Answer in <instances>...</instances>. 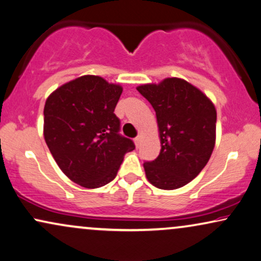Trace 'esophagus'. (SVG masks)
Returning <instances> with one entry per match:
<instances>
[{
	"instance_id": "esophagus-1",
	"label": "esophagus",
	"mask_w": 261,
	"mask_h": 261,
	"mask_svg": "<svg viewBox=\"0 0 261 261\" xmlns=\"http://www.w3.org/2000/svg\"><path fill=\"white\" fill-rule=\"evenodd\" d=\"M135 144H136L137 148L140 147V144H141V136H137L136 138H135Z\"/></svg>"
}]
</instances>
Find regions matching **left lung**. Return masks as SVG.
Here are the masks:
<instances>
[{"label":"left lung","mask_w":261,"mask_h":261,"mask_svg":"<svg viewBox=\"0 0 261 261\" xmlns=\"http://www.w3.org/2000/svg\"><path fill=\"white\" fill-rule=\"evenodd\" d=\"M137 90L156 112L161 150L144 162L147 179L161 190L185 186L201 172L213 154L217 113L201 90L185 80L168 77Z\"/></svg>","instance_id":"obj_1"}]
</instances>
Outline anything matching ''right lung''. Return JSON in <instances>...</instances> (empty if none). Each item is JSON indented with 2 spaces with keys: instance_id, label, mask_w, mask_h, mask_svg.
Segmentation results:
<instances>
[{
  "instance_id": "obj_1",
  "label": "right lung",
  "mask_w": 261,
  "mask_h": 261,
  "mask_svg": "<svg viewBox=\"0 0 261 261\" xmlns=\"http://www.w3.org/2000/svg\"><path fill=\"white\" fill-rule=\"evenodd\" d=\"M123 87L85 75L52 92L44 107V137L71 181L98 189L116 178L135 144L119 134L114 114Z\"/></svg>"
}]
</instances>
